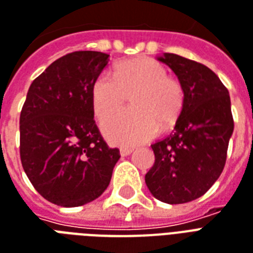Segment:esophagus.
<instances>
[{
    "label": "esophagus",
    "instance_id": "1",
    "mask_svg": "<svg viewBox=\"0 0 253 253\" xmlns=\"http://www.w3.org/2000/svg\"><path fill=\"white\" fill-rule=\"evenodd\" d=\"M132 151H134L132 148H121V155H122V157H127V155H130Z\"/></svg>",
    "mask_w": 253,
    "mask_h": 253
}]
</instances>
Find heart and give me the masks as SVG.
I'll return each instance as SVG.
<instances>
[{"label": "heart", "mask_w": 253, "mask_h": 253, "mask_svg": "<svg viewBox=\"0 0 253 253\" xmlns=\"http://www.w3.org/2000/svg\"><path fill=\"white\" fill-rule=\"evenodd\" d=\"M167 75L161 62L142 57L121 62L115 74L106 70L96 77L91 90L96 117L106 115L131 95V107L117 110L102 121L103 134L111 143H143L158 134L159 125L171 126L178 121L184 90Z\"/></svg>", "instance_id": "1"}]
</instances>
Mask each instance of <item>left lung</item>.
<instances>
[{"label": "left lung", "mask_w": 253, "mask_h": 253, "mask_svg": "<svg viewBox=\"0 0 253 253\" xmlns=\"http://www.w3.org/2000/svg\"><path fill=\"white\" fill-rule=\"evenodd\" d=\"M158 59L178 77L184 105L172 134L151 144L155 163L144 180L154 198L182 204L204 195L224 169L234 132L231 99L207 66L171 53Z\"/></svg>", "instance_id": "8db88e82"}]
</instances>
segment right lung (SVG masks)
<instances>
[{
    "label": "right lung",
    "mask_w": 253,
    "mask_h": 253,
    "mask_svg": "<svg viewBox=\"0 0 253 253\" xmlns=\"http://www.w3.org/2000/svg\"><path fill=\"white\" fill-rule=\"evenodd\" d=\"M109 57L101 51H74L58 58L33 81L21 111L24 171L46 200L61 207L99 198L121 158L94 121L92 84Z\"/></svg>",
    "instance_id": "right-lung-1"
}]
</instances>
